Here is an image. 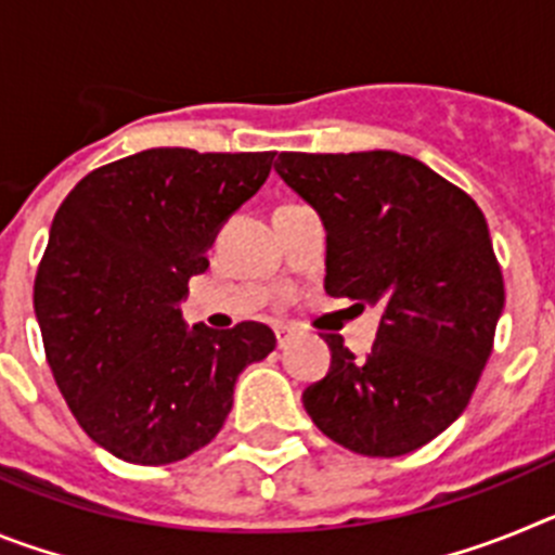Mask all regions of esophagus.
<instances>
[{"mask_svg":"<svg viewBox=\"0 0 555 555\" xmlns=\"http://www.w3.org/2000/svg\"><path fill=\"white\" fill-rule=\"evenodd\" d=\"M274 336H278V347H286L288 338L294 336V327L288 325H274Z\"/></svg>","mask_w":555,"mask_h":555,"instance_id":"1","label":"esophagus"}]
</instances>
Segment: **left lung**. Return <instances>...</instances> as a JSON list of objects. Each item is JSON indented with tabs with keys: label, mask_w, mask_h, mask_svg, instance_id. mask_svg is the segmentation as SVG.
Segmentation results:
<instances>
[{
	"label": "left lung",
	"mask_w": 555,
	"mask_h": 555,
	"mask_svg": "<svg viewBox=\"0 0 555 555\" xmlns=\"http://www.w3.org/2000/svg\"><path fill=\"white\" fill-rule=\"evenodd\" d=\"M274 171L325 222V292L384 308L366 358L325 336L331 372L302 391L308 416L352 453L423 448L467 409L492 356L506 292L487 219L400 152H281Z\"/></svg>",
	"instance_id": "8db88e82"
}]
</instances>
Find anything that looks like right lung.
I'll list each match as a JSON object with an SVG mask.
<instances>
[{
    "instance_id": "obj_1",
    "label": "right lung",
    "mask_w": 555,
    "mask_h": 555,
    "mask_svg": "<svg viewBox=\"0 0 555 555\" xmlns=\"http://www.w3.org/2000/svg\"><path fill=\"white\" fill-rule=\"evenodd\" d=\"M272 160L158 146L94 169L57 208L33 294L43 350L80 428L116 459L158 467L205 448L235 377L274 350L261 322L189 331L178 308Z\"/></svg>"
}]
</instances>
